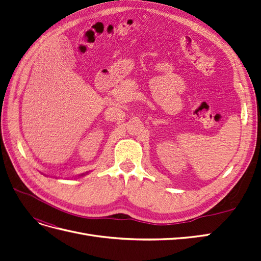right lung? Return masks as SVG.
Segmentation results:
<instances>
[{
  "label": "right lung",
  "mask_w": 261,
  "mask_h": 261,
  "mask_svg": "<svg viewBox=\"0 0 261 261\" xmlns=\"http://www.w3.org/2000/svg\"><path fill=\"white\" fill-rule=\"evenodd\" d=\"M83 175H84V174H83Z\"/></svg>",
  "instance_id": "add662e5"
}]
</instances>
